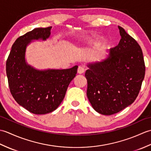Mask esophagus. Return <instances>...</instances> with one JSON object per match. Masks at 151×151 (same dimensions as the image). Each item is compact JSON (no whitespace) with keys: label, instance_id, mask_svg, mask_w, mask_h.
Segmentation results:
<instances>
[{"label":"esophagus","instance_id":"obj_1","mask_svg":"<svg viewBox=\"0 0 151 151\" xmlns=\"http://www.w3.org/2000/svg\"><path fill=\"white\" fill-rule=\"evenodd\" d=\"M85 71V69L82 66H79L78 68V73L79 74H82L84 73Z\"/></svg>","mask_w":151,"mask_h":151}]
</instances>
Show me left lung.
<instances>
[{
  "label": "left lung",
  "instance_id": "8db88e82",
  "mask_svg": "<svg viewBox=\"0 0 151 151\" xmlns=\"http://www.w3.org/2000/svg\"><path fill=\"white\" fill-rule=\"evenodd\" d=\"M121 39L102 62L89 63L85 76L87 96L98 113L110 115L132 104L145 77L142 50L137 41L118 26Z\"/></svg>",
  "mask_w": 151,
  "mask_h": 151
}]
</instances>
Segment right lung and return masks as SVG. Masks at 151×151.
Wrapping results in <instances>:
<instances>
[{
	"instance_id": "add662e5",
	"label": "right lung",
	"mask_w": 151,
	"mask_h": 151,
	"mask_svg": "<svg viewBox=\"0 0 151 151\" xmlns=\"http://www.w3.org/2000/svg\"><path fill=\"white\" fill-rule=\"evenodd\" d=\"M51 27L37 28L18 37L6 61V75L11 94L21 106L34 114L52 112L63 100L78 66L67 69L40 70L25 60L27 47L34 40H46Z\"/></svg>"
}]
</instances>
